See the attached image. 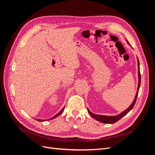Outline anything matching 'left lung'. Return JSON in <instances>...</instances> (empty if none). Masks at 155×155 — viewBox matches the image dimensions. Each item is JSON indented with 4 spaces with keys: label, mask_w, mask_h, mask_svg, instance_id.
I'll return each mask as SVG.
<instances>
[{
    "label": "left lung",
    "mask_w": 155,
    "mask_h": 155,
    "mask_svg": "<svg viewBox=\"0 0 155 155\" xmlns=\"http://www.w3.org/2000/svg\"><path fill=\"white\" fill-rule=\"evenodd\" d=\"M138 79H139V81H138V89H137V94H136V96L134 97V100L133 102V104L130 105V106L127 109H126L125 111L121 112V114L117 115V116H103V115H98V114H95L91 112L90 110H89L88 109V113L90 114V115L93 117L94 118L95 120H97L100 121V122L102 123H104V124H114L116 123V121H118L119 120H120L121 118H123V117L126 115L128 113V112L133 109V107L135 105V103L137 101V96L138 94V91H139V88H140V83H141V74H140V64H139V60L138 59Z\"/></svg>",
    "instance_id": "8db88e82"
}]
</instances>
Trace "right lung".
I'll list each match as a JSON object with an SVG mask.
<instances>
[{"label": "right lung", "instance_id": "obj_1", "mask_svg": "<svg viewBox=\"0 0 155 155\" xmlns=\"http://www.w3.org/2000/svg\"><path fill=\"white\" fill-rule=\"evenodd\" d=\"M64 109V108H63V109H61V111H60V112H59V113H58L57 114H56V115H55L54 116H53V117H51V118H50L49 120H52V119H54V118H56V117H58V116H59V115H60L61 114V113H62V112H63V111ZM37 121H44L43 120H38V119H37Z\"/></svg>", "mask_w": 155, "mask_h": 155}]
</instances>
